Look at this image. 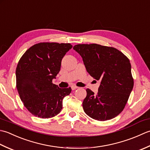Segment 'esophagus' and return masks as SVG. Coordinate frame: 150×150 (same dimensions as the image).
Returning a JSON list of instances; mask_svg holds the SVG:
<instances>
[{"instance_id": "1", "label": "esophagus", "mask_w": 150, "mask_h": 150, "mask_svg": "<svg viewBox=\"0 0 150 150\" xmlns=\"http://www.w3.org/2000/svg\"><path fill=\"white\" fill-rule=\"evenodd\" d=\"M78 88V87L74 86V85H72V86H71V88H72V91H74V90L76 89V88Z\"/></svg>"}]
</instances>
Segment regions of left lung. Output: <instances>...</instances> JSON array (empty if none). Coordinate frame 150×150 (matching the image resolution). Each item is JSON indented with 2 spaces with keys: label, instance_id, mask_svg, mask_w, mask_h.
<instances>
[{
  "label": "left lung",
  "instance_id": "left-lung-1",
  "mask_svg": "<svg viewBox=\"0 0 150 150\" xmlns=\"http://www.w3.org/2000/svg\"><path fill=\"white\" fill-rule=\"evenodd\" d=\"M73 49L81 56L88 74L100 81L96 94L86 90L85 112L99 121L116 117L123 111L133 88L129 59L117 48L98 44H79Z\"/></svg>",
  "mask_w": 150,
  "mask_h": 150
}]
</instances>
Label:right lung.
<instances>
[{
  "mask_svg": "<svg viewBox=\"0 0 150 150\" xmlns=\"http://www.w3.org/2000/svg\"><path fill=\"white\" fill-rule=\"evenodd\" d=\"M72 46L69 43L40 42L27 50L16 69V84L25 108L35 117H53L63 108V98L71 88L52 83L59 73L62 60Z\"/></svg>",
  "mask_w": 150,
  "mask_h": 150,
  "instance_id": "obj_1",
  "label": "right lung"
}]
</instances>
